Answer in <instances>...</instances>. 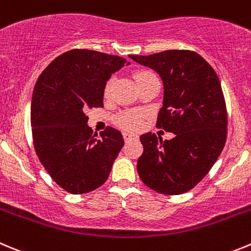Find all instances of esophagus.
<instances>
[{
	"instance_id": "1",
	"label": "esophagus",
	"mask_w": 251,
	"mask_h": 251,
	"mask_svg": "<svg viewBox=\"0 0 251 251\" xmlns=\"http://www.w3.org/2000/svg\"><path fill=\"white\" fill-rule=\"evenodd\" d=\"M123 135H124V139H125V141H128V140H131V139H135V137H137L136 135H135V133H132V132H128V131H125V132H124Z\"/></svg>"
}]
</instances>
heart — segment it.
Segmentation results:
<instances>
[{
	"mask_svg": "<svg viewBox=\"0 0 251 251\" xmlns=\"http://www.w3.org/2000/svg\"><path fill=\"white\" fill-rule=\"evenodd\" d=\"M149 75H152L151 72H137L136 74H135V79H136L137 83H139L140 80H142V79L146 78V76ZM110 85H111V81L107 83L106 88H105V94L109 93ZM140 119H141V115H140L139 112L130 111L118 116L116 123L125 128H137L140 126Z\"/></svg>",
	"mask_w": 251,
	"mask_h": 251,
	"instance_id": "1",
	"label": "heart"
}]
</instances>
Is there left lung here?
I'll return each mask as SVG.
<instances>
[{
    "mask_svg": "<svg viewBox=\"0 0 251 251\" xmlns=\"http://www.w3.org/2000/svg\"><path fill=\"white\" fill-rule=\"evenodd\" d=\"M130 58L162 79L163 105L156 126L175 133L165 141L152 132L141 135L140 178L158 193H186L209 172L226 145L228 115L221 81L196 51L172 49Z\"/></svg>",
    "mask_w": 251,
    "mask_h": 251,
    "instance_id": "left-lung-1",
    "label": "left lung"
}]
</instances>
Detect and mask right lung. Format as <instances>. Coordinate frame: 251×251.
I'll list each match as a JSON object with an SVG mask.
<instances>
[{
	"instance_id": "add662e5",
	"label": "right lung",
	"mask_w": 251,
	"mask_h": 251,
	"mask_svg": "<svg viewBox=\"0 0 251 251\" xmlns=\"http://www.w3.org/2000/svg\"><path fill=\"white\" fill-rule=\"evenodd\" d=\"M125 64L130 63L118 55L72 49L55 58L34 85V150L53 181L69 193H89L102 186L123 149L120 131L109 126L98 136L85 112L104 106L106 81Z\"/></svg>"
}]
</instances>
